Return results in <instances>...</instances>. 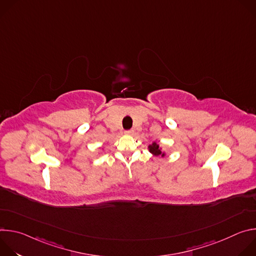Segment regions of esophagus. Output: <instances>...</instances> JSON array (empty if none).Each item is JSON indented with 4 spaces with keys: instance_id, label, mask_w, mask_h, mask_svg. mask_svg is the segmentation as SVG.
Wrapping results in <instances>:
<instances>
[{
    "instance_id": "1",
    "label": "esophagus",
    "mask_w": 256,
    "mask_h": 256,
    "mask_svg": "<svg viewBox=\"0 0 256 256\" xmlns=\"http://www.w3.org/2000/svg\"><path fill=\"white\" fill-rule=\"evenodd\" d=\"M124 134H128V136H132V134H134V130H126V132H124Z\"/></svg>"
}]
</instances>
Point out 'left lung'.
Returning a JSON list of instances; mask_svg holds the SVG:
<instances>
[{"label":"left lung","mask_w":256,"mask_h":256,"mask_svg":"<svg viewBox=\"0 0 256 256\" xmlns=\"http://www.w3.org/2000/svg\"><path fill=\"white\" fill-rule=\"evenodd\" d=\"M148 150L154 156H161L162 158L166 156V152L162 150V147H160V144L156 140H153L152 144L148 146Z\"/></svg>","instance_id":"1"}]
</instances>
